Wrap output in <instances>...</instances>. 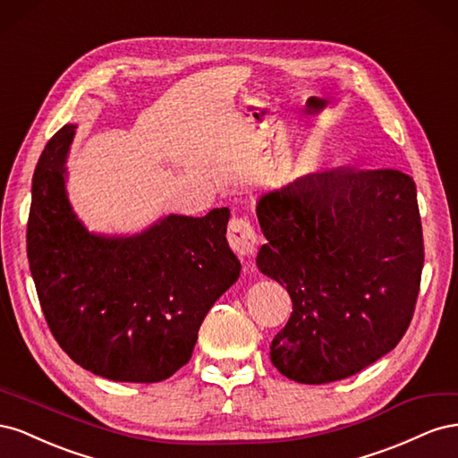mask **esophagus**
<instances>
[{"label":"esophagus","instance_id":"obj_1","mask_svg":"<svg viewBox=\"0 0 458 458\" xmlns=\"http://www.w3.org/2000/svg\"><path fill=\"white\" fill-rule=\"evenodd\" d=\"M227 241H229L233 250L237 252L241 258H250L256 252L258 237H256L254 225L246 217H233L229 221Z\"/></svg>","mask_w":458,"mask_h":458}]
</instances>
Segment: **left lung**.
Returning <instances> with one entry per match:
<instances>
[{
	"mask_svg": "<svg viewBox=\"0 0 458 458\" xmlns=\"http://www.w3.org/2000/svg\"><path fill=\"white\" fill-rule=\"evenodd\" d=\"M263 275L286 286L288 323L271 342L286 378L328 384L392 352L409 328L424 266L412 177L392 168L308 174L261 195Z\"/></svg>",
	"mask_w": 458,
	"mask_h": 458,
	"instance_id": "8db88e82",
	"label": "left lung"
}]
</instances>
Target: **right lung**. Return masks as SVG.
I'll return each mask as SVG.
<instances>
[{"instance_id": "add662e5", "label": "right lung", "mask_w": 458, "mask_h": 458, "mask_svg": "<svg viewBox=\"0 0 458 458\" xmlns=\"http://www.w3.org/2000/svg\"><path fill=\"white\" fill-rule=\"evenodd\" d=\"M76 126L47 141L32 177L26 254L41 311L74 363L114 382L170 378L195 350L214 301L237 283L229 208L170 214L140 234L89 233L66 197Z\"/></svg>"}]
</instances>
